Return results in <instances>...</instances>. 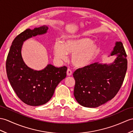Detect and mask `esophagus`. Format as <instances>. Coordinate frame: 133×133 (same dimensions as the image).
I'll return each instance as SVG.
<instances>
[{
  "instance_id": "34e87169",
  "label": "esophagus",
  "mask_w": 133,
  "mask_h": 133,
  "mask_svg": "<svg viewBox=\"0 0 133 133\" xmlns=\"http://www.w3.org/2000/svg\"><path fill=\"white\" fill-rule=\"evenodd\" d=\"M66 74L68 76H71L72 74V71L70 69L68 68L67 69V72H66Z\"/></svg>"
}]
</instances>
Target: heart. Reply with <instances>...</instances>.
<instances>
[{
	"mask_svg": "<svg viewBox=\"0 0 133 133\" xmlns=\"http://www.w3.org/2000/svg\"><path fill=\"white\" fill-rule=\"evenodd\" d=\"M99 48L90 38L69 39L61 43L56 42L54 47V55L59 60L67 59L68 53L72 54V61L78 67L89 65L98 55Z\"/></svg>",
	"mask_w": 133,
	"mask_h": 133,
	"instance_id": "1",
	"label": "heart"
}]
</instances>
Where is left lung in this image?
Here are the masks:
<instances>
[{
  "label": "left lung",
  "instance_id": "8db88e82",
  "mask_svg": "<svg viewBox=\"0 0 133 133\" xmlns=\"http://www.w3.org/2000/svg\"><path fill=\"white\" fill-rule=\"evenodd\" d=\"M114 55L117 57L109 65L95 63L73 73L76 81L74 95L79 104L85 107H98L117 94L128 67L127 55L121 42H116L111 54Z\"/></svg>",
  "mask_w": 133,
  "mask_h": 133
}]
</instances>
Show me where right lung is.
<instances>
[{
    "instance_id": "add662e5",
    "label": "right lung",
    "mask_w": 133,
    "mask_h": 133,
    "mask_svg": "<svg viewBox=\"0 0 133 133\" xmlns=\"http://www.w3.org/2000/svg\"><path fill=\"white\" fill-rule=\"evenodd\" d=\"M47 30V26H43L33 30L27 29L18 34L12 42L6 60V71L12 89L21 100L29 105L46 104L58 84L66 76L65 66L56 68L48 64L43 70L37 71L29 68L22 60L21 51L24 41L46 33Z\"/></svg>"
}]
</instances>
